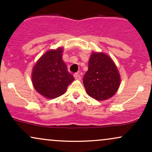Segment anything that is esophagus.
<instances>
[{
	"label": "esophagus",
	"instance_id": "1",
	"mask_svg": "<svg viewBox=\"0 0 152 152\" xmlns=\"http://www.w3.org/2000/svg\"><path fill=\"white\" fill-rule=\"evenodd\" d=\"M74 76L75 79H76V80H81V76H80V75L78 74H75L74 75Z\"/></svg>",
	"mask_w": 152,
	"mask_h": 152
}]
</instances>
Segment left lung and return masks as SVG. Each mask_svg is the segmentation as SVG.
Segmentation results:
<instances>
[{"instance_id": "left-lung-1", "label": "left lung", "mask_w": 152, "mask_h": 152, "mask_svg": "<svg viewBox=\"0 0 152 152\" xmlns=\"http://www.w3.org/2000/svg\"><path fill=\"white\" fill-rule=\"evenodd\" d=\"M121 76L111 57L102 52H93L88 71L83 78L86 93L97 101H105L116 93Z\"/></svg>"}]
</instances>
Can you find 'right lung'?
<instances>
[{
    "instance_id": "add662e5",
    "label": "right lung",
    "mask_w": 152,
    "mask_h": 152,
    "mask_svg": "<svg viewBox=\"0 0 152 152\" xmlns=\"http://www.w3.org/2000/svg\"><path fill=\"white\" fill-rule=\"evenodd\" d=\"M64 48L49 50L41 56L32 71V83L38 93L53 99L66 91L74 78L62 59Z\"/></svg>"
}]
</instances>
